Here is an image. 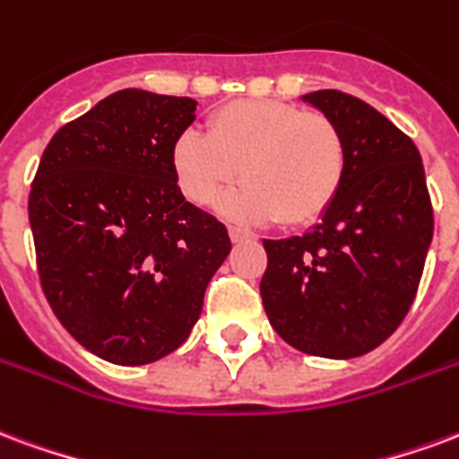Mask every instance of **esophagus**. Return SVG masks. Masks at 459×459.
Segmentation results:
<instances>
[{"mask_svg":"<svg viewBox=\"0 0 459 459\" xmlns=\"http://www.w3.org/2000/svg\"><path fill=\"white\" fill-rule=\"evenodd\" d=\"M229 236H230V240H233V243H243V240L253 238V236H250L247 230L238 229V226H229Z\"/></svg>","mask_w":459,"mask_h":459,"instance_id":"34e87169","label":"esophagus"}]
</instances>
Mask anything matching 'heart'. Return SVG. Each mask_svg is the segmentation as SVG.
I'll return each mask as SVG.
<instances>
[{
	"label": "heart",
	"mask_w": 459,
	"mask_h": 459,
	"mask_svg": "<svg viewBox=\"0 0 459 459\" xmlns=\"http://www.w3.org/2000/svg\"><path fill=\"white\" fill-rule=\"evenodd\" d=\"M179 192L196 206L240 179L221 212L240 221L304 226L328 212L345 179V143L324 114L274 100L230 101L185 131L169 152Z\"/></svg>",
	"instance_id": "b5f03b06"
}]
</instances>
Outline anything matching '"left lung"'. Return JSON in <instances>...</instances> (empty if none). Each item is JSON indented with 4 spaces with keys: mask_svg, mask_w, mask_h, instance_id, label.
I'll use <instances>...</instances> for the list:
<instances>
[{
    "mask_svg": "<svg viewBox=\"0 0 459 459\" xmlns=\"http://www.w3.org/2000/svg\"><path fill=\"white\" fill-rule=\"evenodd\" d=\"M301 100L338 126L345 179L304 236L263 240L264 314L291 348L351 359L399 328L419 290L433 240L419 148L377 108L338 90Z\"/></svg>",
    "mask_w": 459,
    "mask_h": 459,
    "instance_id": "8db88e82",
    "label": "left lung"
}]
</instances>
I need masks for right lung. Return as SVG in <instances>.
I'll use <instances>...</instances> for the list:
<instances>
[{"instance_id":"obj_1","label":"right lung","mask_w":459,"mask_h":459,"mask_svg":"<svg viewBox=\"0 0 459 459\" xmlns=\"http://www.w3.org/2000/svg\"><path fill=\"white\" fill-rule=\"evenodd\" d=\"M196 101L108 94L43 151L29 221L43 294L67 333L114 365H148L189 338L229 257L226 226L182 196L169 152Z\"/></svg>"}]
</instances>
